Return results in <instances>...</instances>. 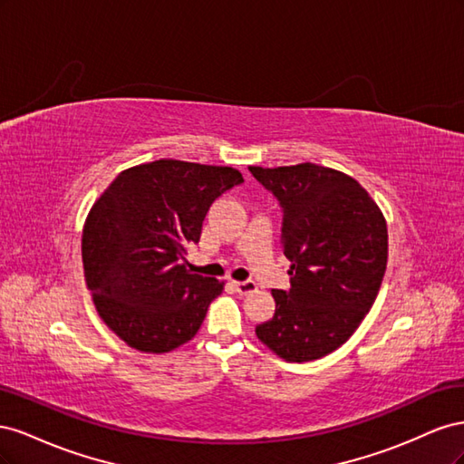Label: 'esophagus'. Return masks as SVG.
I'll return each mask as SVG.
<instances>
[{
    "label": "esophagus",
    "mask_w": 464,
    "mask_h": 464,
    "mask_svg": "<svg viewBox=\"0 0 464 464\" xmlns=\"http://www.w3.org/2000/svg\"><path fill=\"white\" fill-rule=\"evenodd\" d=\"M232 286L236 288L237 294H251L257 290V285L254 283V280H244V283H240V280H234Z\"/></svg>",
    "instance_id": "esophagus-1"
}]
</instances>
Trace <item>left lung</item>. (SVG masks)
<instances>
[{"mask_svg":"<svg viewBox=\"0 0 464 464\" xmlns=\"http://www.w3.org/2000/svg\"><path fill=\"white\" fill-rule=\"evenodd\" d=\"M283 208L290 290L257 339L286 362H312L343 346L368 315L387 269V222L354 178L312 162L249 166Z\"/></svg>","mask_w":464,"mask_h":464,"instance_id":"obj_1","label":"left lung"}]
</instances>
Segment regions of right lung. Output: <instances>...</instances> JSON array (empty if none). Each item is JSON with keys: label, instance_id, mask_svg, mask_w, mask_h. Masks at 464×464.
<instances>
[{"label": "right lung", "instance_id": "add662e5", "mask_svg": "<svg viewBox=\"0 0 464 464\" xmlns=\"http://www.w3.org/2000/svg\"><path fill=\"white\" fill-rule=\"evenodd\" d=\"M230 166L160 159L128 168L104 189L82 228V266L101 319L147 354L198 334L224 283L191 273L208 207L242 184Z\"/></svg>", "mask_w": 464, "mask_h": 464}]
</instances>
